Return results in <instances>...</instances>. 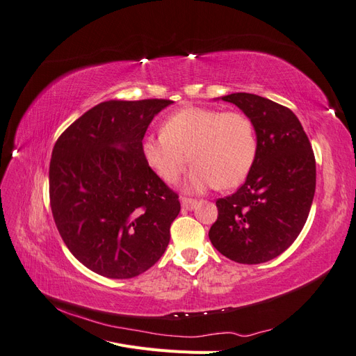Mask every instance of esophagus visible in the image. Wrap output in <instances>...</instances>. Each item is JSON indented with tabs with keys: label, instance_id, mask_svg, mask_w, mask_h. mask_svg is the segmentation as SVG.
<instances>
[{
	"label": "esophagus",
	"instance_id": "1",
	"mask_svg": "<svg viewBox=\"0 0 356 356\" xmlns=\"http://www.w3.org/2000/svg\"><path fill=\"white\" fill-rule=\"evenodd\" d=\"M196 204H197V200H195V199L181 197V207L184 208V209H187V211L195 209V208H196Z\"/></svg>",
	"mask_w": 356,
	"mask_h": 356
}]
</instances>
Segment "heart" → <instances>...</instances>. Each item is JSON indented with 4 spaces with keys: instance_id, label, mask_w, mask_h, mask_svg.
Listing matches in <instances>:
<instances>
[{
    "instance_id": "heart-1",
    "label": "heart",
    "mask_w": 356,
    "mask_h": 356,
    "mask_svg": "<svg viewBox=\"0 0 356 356\" xmlns=\"http://www.w3.org/2000/svg\"><path fill=\"white\" fill-rule=\"evenodd\" d=\"M145 163L168 184L193 166L186 190L203 191L212 186L230 190L250 175L257 156V135L251 118L241 111L186 106L172 113L160 135L141 141Z\"/></svg>"
}]
</instances>
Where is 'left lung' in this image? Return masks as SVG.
Returning a JSON list of instances; mask_svg holds the SVG:
<instances>
[{
  "instance_id": "8db88e82",
  "label": "left lung",
  "mask_w": 356,
  "mask_h": 356,
  "mask_svg": "<svg viewBox=\"0 0 356 356\" xmlns=\"http://www.w3.org/2000/svg\"><path fill=\"white\" fill-rule=\"evenodd\" d=\"M251 118L257 156L241 188L217 200L212 245L230 260L260 264L281 255L303 230L316 187L315 154L297 115L252 93L221 98Z\"/></svg>"
}]
</instances>
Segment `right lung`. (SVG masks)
<instances>
[{
	"label": "right lung",
	"mask_w": 356,
	"mask_h": 356,
	"mask_svg": "<svg viewBox=\"0 0 356 356\" xmlns=\"http://www.w3.org/2000/svg\"><path fill=\"white\" fill-rule=\"evenodd\" d=\"M169 99L106 101L77 118L53 147V218L71 254L92 272L129 279L166 251L178 195L149 169L141 141Z\"/></svg>",
	"instance_id": "right-lung-1"
}]
</instances>
